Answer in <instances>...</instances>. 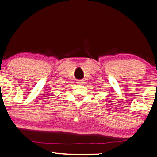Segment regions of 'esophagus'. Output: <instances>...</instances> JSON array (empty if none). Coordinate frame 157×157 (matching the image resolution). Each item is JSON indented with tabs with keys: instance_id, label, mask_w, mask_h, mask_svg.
Masks as SVG:
<instances>
[{
	"instance_id": "esophagus-1",
	"label": "esophagus",
	"mask_w": 157,
	"mask_h": 157,
	"mask_svg": "<svg viewBox=\"0 0 157 157\" xmlns=\"http://www.w3.org/2000/svg\"><path fill=\"white\" fill-rule=\"evenodd\" d=\"M77 83H78V85H82V84H83V81H82V80H79V81H78V82H77Z\"/></svg>"
}]
</instances>
